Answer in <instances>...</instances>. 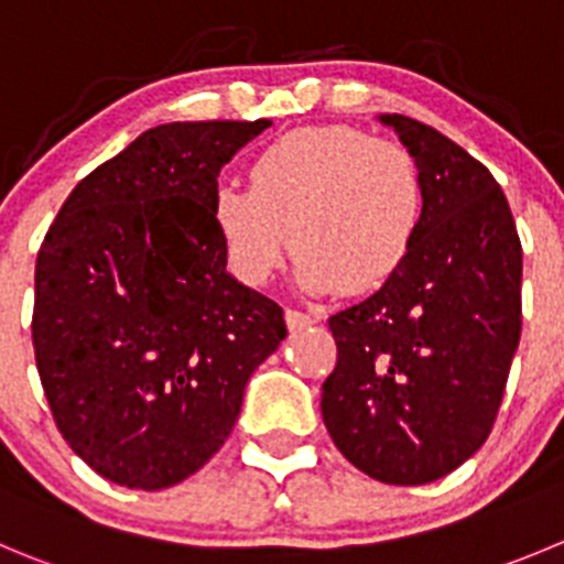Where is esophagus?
Here are the masks:
<instances>
[{
    "instance_id": "34e87169",
    "label": "esophagus",
    "mask_w": 564,
    "mask_h": 564,
    "mask_svg": "<svg viewBox=\"0 0 564 564\" xmlns=\"http://www.w3.org/2000/svg\"><path fill=\"white\" fill-rule=\"evenodd\" d=\"M285 321L291 329H304V326L318 324V315L315 313H302V310H285Z\"/></svg>"
}]
</instances>
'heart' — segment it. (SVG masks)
Segmentation results:
<instances>
[{"label":"heart","instance_id":"1","mask_svg":"<svg viewBox=\"0 0 564 564\" xmlns=\"http://www.w3.org/2000/svg\"><path fill=\"white\" fill-rule=\"evenodd\" d=\"M426 216L415 154L348 124L302 127L254 154L249 187L221 185L210 218L235 276L265 285L291 246L307 291H379L404 268Z\"/></svg>","mask_w":564,"mask_h":564}]
</instances>
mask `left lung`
Instances as JSON below:
<instances>
[{
    "label": "left lung",
    "mask_w": 564,
    "mask_h": 564,
    "mask_svg": "<svg viewBox=\"0 0 564 564\" xmlns=\"http://www.w3.org/2000/svg\"><path fill=\"white\" fill-rule=\"evenodd\" d=\"M415 154L426 216L410 260L329 318L321 415L343 457L384 485H426L492 432L520 340L523 249L490 171L410 116H382Z\"/></svg>",
    "instance_id": "1"
}]
</instances>
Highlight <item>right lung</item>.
I'll list each match as a JSON object with an SVG mask.
<instances>
[{"instance_id": "obj_1", "label": "right lung", "mask_w": 564, "mask_h": 564, "mask_svg": "<svg viewBox=\"0 0 564 564\" xmlns=\"http://www.w3.org/2000/svg\"><path fill=\"white\" fill-rule=\"evenodd\" d=\"M271 121H174L138 135L63 202L35 262L32 346L72 452L163 490L232 432L282 307L227 273L218 174Z\"/></svg>"}]
</instances>
